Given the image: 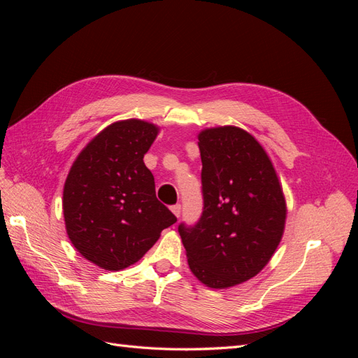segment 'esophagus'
Wrapping results in <instances>:
<instances>
[{
  "mask_svg": "<svg viewBox=\"0 0 358 358\" xmlns=\"http://www.w3.org/2000/svg\"><path fill=\"white\" fill-rule=\"evenodd\" d=\"M170 209H171V212L175 213V215L178 216V218H179V216H180V209H182V208H180V204H173Z\"/></svg>",
  "mask_w": 358,
  "mask_h": 358,
  "instance_id": "obj_1",
  "label": "esophagus"
}]
</instances>
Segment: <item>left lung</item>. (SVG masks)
<instances>
[{
    "instance_id": "1",
    "label": "left lung",
    "mask_w": 358,
    "mask_h": 358,
    "mask_svg": "<svg viewBox=\"0 0 358 358\" xmlns=\"http://www.w3.org/2000/svg\"><path fill=\"white\" fill-rule=\"evenodd\" d=\"M203 212L178 227L191 272L210 288H229L263 270L282 239L287 204L272 161L248 131L199 134Z\"/></svg>"
}]
</instances>
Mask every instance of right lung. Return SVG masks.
Segmentation results:
<instances>
[{
  "label": "right lung",
  "mask_w": 358,
  "mask_h": 358,
  "mask_svg": "<svg viewBox=\"0 0 358 358\" xmlns=\"http://www.w3.org/2000/svg\"><path fill=\"white\" fill-rule=\"evenodd\" d=\"M158 129L140 119L115 122L70 169L62 197L67 234L80 255L101 268L117 272L137 263L178 221L158 201L143 162Z\"/></svg>",
  "instance_id": "right-lung-1"
}]
</instances>
